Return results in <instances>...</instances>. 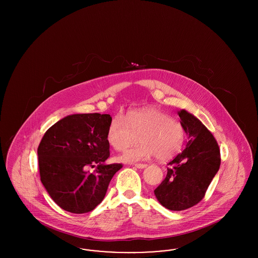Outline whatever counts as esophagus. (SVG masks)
Instances as JSON below:
<instances>
[{
    "label": "esophagus",
    "instance_id": "34e87169",
    "mask_svg": "<svg viewBox=\"0 0 258 258\" xmlns=\"http://www.w3.org/2000/svg\"><path fill=\"white\" fill-rule=\"evenodd\" d=\"M135 166L137 168H145L147 166V164L146 163H135Z\"/></svg>",
    "mask_w": 258,
    "mask_h": 258
}]
</instances>
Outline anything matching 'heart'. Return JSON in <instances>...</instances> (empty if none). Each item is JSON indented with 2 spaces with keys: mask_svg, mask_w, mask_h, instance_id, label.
I'll return each instance as SVG.
<instances>
[{
  "mask_svg": "<svg viewBox=\"0 0 258 258\" xmlns=\"http://www.w3.org/2000/svg\"><path fill=\"white\" fill-rule=\"evenodd\" d=\"M139 140V145L133 148L118 160L134 162L146 160L156 155L160 160H170L183 147L185 131L183 124L172 119L163 111L148 107L116 116L108 126L106 139L111 147L118 152L124 151Z\"/></svg>",
  "mask_w": 258,
  "mask_h": 258,
  "instance_id": "obj_1",
  "label": "heart"
}]
</instances>
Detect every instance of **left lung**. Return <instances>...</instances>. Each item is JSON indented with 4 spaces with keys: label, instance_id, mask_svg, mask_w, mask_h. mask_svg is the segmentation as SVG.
Masks as SVG:
<instances>
[{
    "label": "left lung",
    "instance_id": "left-lung-1",
    "mask_svg": "<svg viewBox=\"0 0 258 258\" xmlns=\"http://www.w3.org/2000/svg\"><path fill=\"white\" fill-rule=\"evenodd\" d=\"M178 114L188 142L168 163L165 179L154 190L160 204L172 211H183L199 203L221 165V151L214 135L188 112Z\"/></svg>",
    "mask_w": 258,
    "mask_h": 258
}]
</instances>
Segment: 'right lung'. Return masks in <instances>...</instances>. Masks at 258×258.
Masks as SVG:
<instances>
[{"instance_id":"add662e5","label":"right lung","mask_w":258,"mask_h":258,"mask_svg":"<svg viewBox=\"0 0 258 258\" xmlns=\"http://www.w3.org/2000/svg\"><path fill=\"white\" fill-rule=\"evenodd\" d=\"M109 114H74L54 123L38 148L40 181L62 210L84 214L105 197L121 163L104 164L110 156L106 134ZM96 166L93 172L90 168Z\"/></svg>"}]
</instances>
